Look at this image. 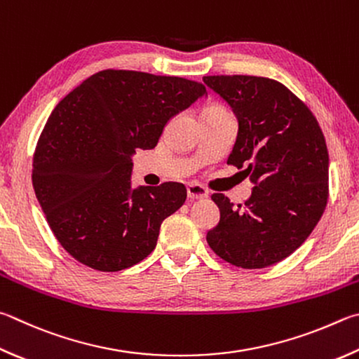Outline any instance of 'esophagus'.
Returning <instances> with one entry per match:
<instances>
[{"label":"esophagus","mask_w":359,"mask_h":359,"mask_svg":"<svg viewBox=\"0 0 359 359\" xmlns=\"http://www.w3.org/2000/svg\"><path fill=\"white\" fill-rule=\"evenodd\" d=\"M187 194L190 199H204L208 198V191L204 185L201 184H190L187 187Z\"/></svg>","instance_id":"1"}]
</instances>
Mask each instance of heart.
<instances>
[{"label": "heart", "mask_w": 359, "mask_h": 359, "mask_svg": "<svg viewBox=\"0 0 359 359\" xmlns=\"http://www.w3.org/2000/svg\"><path fill=\"white\" fill-rule=\"evenodd\" d=\"M205 113H226V108H223L221 105H208L202 109V114Z\"/></svg>", "instance_id": "b5f03b06"}]
</instances>
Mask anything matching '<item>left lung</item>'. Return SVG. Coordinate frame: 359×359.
<instances>
[{"label": "left lung", "mask_w": 359, "mask_h": 359, "mask_svg": "<svg viewBox=\"0 0 359 359\" xmlns=\"http://www.w3.org/2000/svg\"><path fill=\"white\" fill-rule=\"evenodd\" d=\"M238 121L227 165L254 184L245 205L212 194L219 223L207 243L226 262L265 269L304 243L328 201V149L314 114L279 81L251 75L202 78Z\"/></svg>", "instance_id": "1"}]
</instances>
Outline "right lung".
<instances>
[{"instance_id":"obj_1","label":"right lung","mask_w":359,"mask_h":359,"mask_svg":"<svg viewBox=\"0 0 359 359\" xmlns=\"http://www.w3.org/2000/svg\"><path fill=\"white\" fill-rule=\"evenodd\" d=\"M204 95V84L187 78L107 69L57 103L39 136L32 187L72 257L121 271L155 250L187 188L165 182L133 190L132 155L157 146L168 121Z\"/></svg>"}]
</instances>
